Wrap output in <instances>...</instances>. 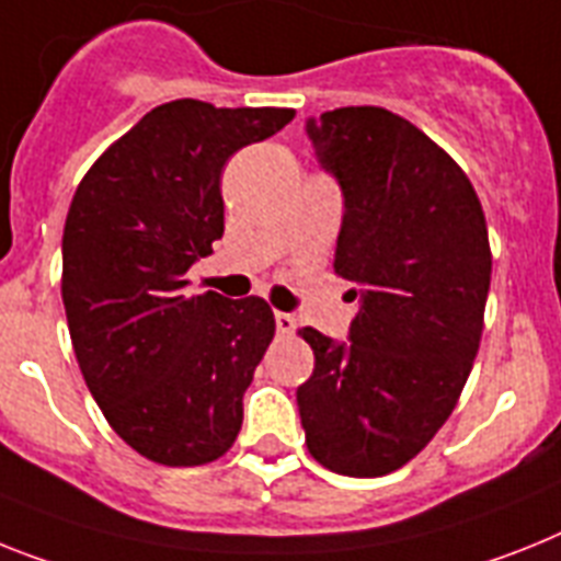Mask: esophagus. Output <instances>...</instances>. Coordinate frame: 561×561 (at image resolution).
<instances>
[{
    "label": "esophagus",
    "mask_w": 561,
    "mask_h": 561,
    "mask_svg": "<svg viewBox=\"0 0 561 561\" xmlns=\"http://www.w3.org/2000/svg\"><path fill=\"white\" fill-rule=\"evenodd\" d=\"M273 319H276V331H279V333H294L296 331V319L290 317V313H282V310H276V313H273Z\"/></svg>",
    "instance_id": "34e87169"
}]
</instances>
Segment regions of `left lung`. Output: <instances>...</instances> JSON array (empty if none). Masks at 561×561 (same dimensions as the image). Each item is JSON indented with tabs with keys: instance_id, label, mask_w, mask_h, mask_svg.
Listing matches in <instances>:
<instances>
[{
	"instance_id": "obj_1",
	"label": "left lung",
	"mask_w": 561,
	"mask_h": 561,
	"mask_svg": "<svg viewBox=\"0 0 561 561\" xmlns=\"http://www.w3.org/2000/svg\"><path fill=\"white\" fill-rule=\"evenodd\" d=\"M345 214L333 267L356 288L347 342L302 328L317 365L296 390L310 456L342 477L411 462L456 408L477 359L491 244L462 168L385 107L305 122Z\"/></svg>"
}]
</instances>
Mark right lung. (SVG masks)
Listing matches in <instances>:
<instances>
[{
  "instance_id": "1",
  "label": "right lung",
  "mask_w": 561,
  "mask_h": 561,
  "mask_svg": "<svg viewBox=\"0 0 561 561\" xmlns=\"http://www.w3.org/2000/svg\"><path fill=\"white\" fill-rule=\"evenodd\" d=\"M290 107H153L79 182L62 233V302L84 382L136 454L171 468L237 442L242 397L276 322L265 299L187 296L225 233L222 168Z\"/></svg>"
}]
</instances>
